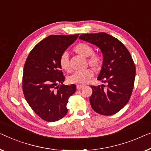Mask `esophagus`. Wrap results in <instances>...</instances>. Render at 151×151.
I'll return each instance as SVG.
<instances>
[{
    "mask_svg": "<svg viewBox=\"0 0 151 151\" xmlns=\"http://www.w3.org/2000/svg\"><path fill=\"white\" fill-rule=\"evenodd\" d=\"M83 88V86H81V85H78V86H76V89H77V90H81Z\"/></svg>",
    "mask_w": 151,
    "mask_h": 151,
    "instance_id": "1",
    "label": "esophagus"
}]
</instances>
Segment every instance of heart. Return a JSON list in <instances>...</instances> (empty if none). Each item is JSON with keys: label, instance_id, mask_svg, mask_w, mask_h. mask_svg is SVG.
Wrapping results in <instances>:
<instances>
[{"label": "heart", "instance_id": "1", "mask_svg": "<svg viewBox=\"0 0 151 151\" xmlns=\"http://www.w3.org/2000/svg\"><path fill=\"white\" fill-rule=\"evenodd\" d=\"M74 51L84 57H88L87 61L90 66L94 68H100L103 63V59L101 55L94 52V48L91 45L81 42L74 47ZM59 65L61 68L66 72L70 71V66L69 63V57L67 52H63L59 57ZM93 76V72L90 69H86L82 71H76L68 78V81L70 83L86 84L90 81Z\"/></svg>", "mask_w": 151, "mask_h": 151}]
</instances>
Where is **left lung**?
<instances>
[{
  "label": "left lung",
  "instance_id": "8db88e82",
  "mask_svg": "<svg viewBox=\"0 0 151 151\" xmlns=\"http://www.w3.org/2000/svg\"><path fill=\"white\" fill-rule=\"evenodd\" d=\"M79 39L97 46L103 55L98 80L107 85L90 86L91 106L101 115H114L127 105L132 94L135 77L132 57L120 40L106 33L82 34Z\"/></svg>",
  "mask_w": 151,
  "mask_h": 151
}]
</instances>
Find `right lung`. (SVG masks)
Segmentation results:
<instances>
[{"mask_svg":"<svg viewBox=\"0 0 151 151\" xmlns=\"http://www.w3.org/2000/svg\"><path fill=\"white\" fill-rule=\"evenodd\" d=\"M78 36L49 35L36 44L25 61L22 75L25 99L33 111L47 122H55L66 115L69 98L76 92V85L63 84L65 76L59 60Z\"/></svg>","mask_w":151,"mask_h":151,"instance_id":"obj_1","label":"right lung"}]
</instances>
